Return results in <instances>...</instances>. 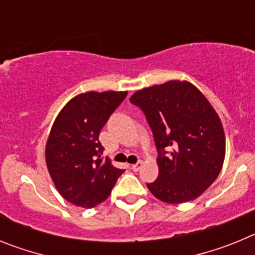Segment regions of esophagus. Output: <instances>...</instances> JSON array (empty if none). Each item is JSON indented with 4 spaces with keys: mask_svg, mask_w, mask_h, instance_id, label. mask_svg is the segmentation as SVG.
I'll return each instance as SVG.
<instances>
[{
    "mask_svg": "<svg viewBox=\"0 0 255 255\" xmlns=\"http://www.w3.org/2000/svg\"><path fill=\"white\" fill-rule=\"evenodd\" d=\"M141 166H143V162L139 161V162H136V163H135V164H132L131 168H132V170H134V171H139V170H140V168H141Z\"/></svg>",
    "mask_w": 255,
    "mask_h": 255,
    "instance_id": "obj_1",
    "label": "esophagus"
}]
</instances>
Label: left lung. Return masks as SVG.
Returning a JSON list of instances; mask_svg holds the SVG:
<instances>
[{"mask_svg": "<svg viewBox=\"0 0 255 255\" xmlns=\"http://www.w3.org/2000/svg\"><path fill=\"white\" fill-rule=\"evenodd\" d=\"M130 102L144 112L158 152V177L147 184L164 203L190 202L217 179L226 140L220 117L189 82L170 80L135 92Z\"/></svg>", "mask_w": 255, "mask_h": 255, "instance_id": "obj_1", "label": "left lung"}]
</instances>
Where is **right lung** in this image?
<instances>
[{
    "mask_svg": "<svg viewBox=\"0 0 255 255\" xmlns=\"http://www.w3.org/2000/svg\"><path fill=\"white\" fill-rule=\"evenodd\" d=\"M128 92H87L65 105L52 125L46 163L56 189L78 207L93 208L111 194L124 170L102 159L100 132Z\"/></svg>",
    "mask_w": 255,
    "mask_h": 255,
    "instance_id": "1",
    "label": "right lung"
}]
</instances>
